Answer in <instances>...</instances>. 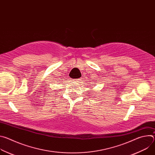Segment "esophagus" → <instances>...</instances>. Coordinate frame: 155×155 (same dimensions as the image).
<instances>
[{
  "label": "esophagus",
  "mask_w": 155,
  "mask_h": 155,
  "mask_svg": "<svg viewBox=\"0 0 155 155\" xmlns=\"http://www.w3.org/2000/svg\"><path fill=\"white\" fill-rule=\"evenodd\" d=\"M75 82H77V83H81V81H82V78H79V79H77L74 80Z\"/></svg>",
  "instance_id": "obj_1"
}]
</instances>
